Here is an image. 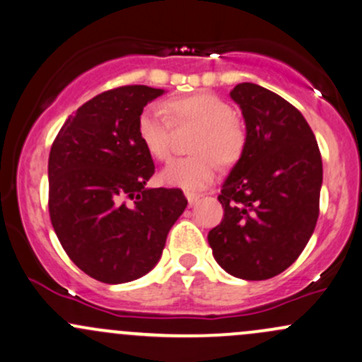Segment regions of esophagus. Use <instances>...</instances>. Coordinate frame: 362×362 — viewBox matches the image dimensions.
Instances as JSON below:
<instances>
[{
  "mask_svg": "<svg viewBox=\"0 0 362 362\" xmlns=\"http://www.w3.org/2000/svg\"><path fill=\"white\" fill-rule=\"evenodd\" d=\"M197 201H199V196H197V194H191V192L187 194V203H189V206H194V204H196Z\"/></svg>",
  "mask_w": 362,
  "mask_h": 362,
  "instance_id": "obj_1",
  "label": "esophagus"
}]
</instances>
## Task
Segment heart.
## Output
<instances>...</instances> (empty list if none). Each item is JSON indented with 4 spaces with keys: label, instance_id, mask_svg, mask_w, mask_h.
Instances as JSON below:
<instances>
[{
    "label": "heart",
    "instance_id": "1",
    "mask_svg": "<svg viewBox=\"0 0 362 362\" xmlns=\"http://www.w3.org/2000/svg\"><path fill=\"white\" fill-rule=\"evenodd\" d=\"M177 123H196L201 127L194 142V152L189 158L173 159L161 171V180L182 191L197 192L210 187L218 173V163L226 165L238 161L245 147V132L234 119V111L226 100L211 93L189 95L166 102V109L151 104L140 112L136 133L154 159L165 161L170 158L171 117Z\"/></svg>",
    "mask_w": 362,
    "mask_h": 362
}]
</instances>
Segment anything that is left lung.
<instances>
[{
  "label": "left lung",
  "mask_w": 362,
  "mask_h": 362,
  "mask_svg": "<svg viewBox=\"0 0 362 362\" xmlns=\"http://www.w3.org/2000/svg\"><path fill=\"white\" fill-rule=\"evenodd\" d=\"M246 124L241 158L222 185L220 226L208 243L230 276L262 281L300 257L319 216L322 161L298 109L255 83L230 91Z\"/></svg>",
  "instance_id": "obj_1"
}]
</instances>
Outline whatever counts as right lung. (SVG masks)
I'll list each match as a JSON object with an SVG mask.
<instances>
[{"mask_svg":"<svg viewBox=\"0 0 362 362\" xmlns=\"http://www.w3.org/2000/svg\"><path fill=\"white\" fill-rule=\"evenodd\" d=\"M163 93L144 85L104 91L67 117L52 146V226L71 260L100 283H130L152 271L187 206L180 189L147 187L154 161L136 123Z\"/></svg>","mask_w":362,"mask_h":362,"instance_id":"right-lung-1","label":"right lung"}]
</instances>
